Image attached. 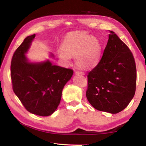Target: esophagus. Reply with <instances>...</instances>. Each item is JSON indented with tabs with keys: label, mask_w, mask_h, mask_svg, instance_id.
Listing matches in <instances>:
<instances>
[{
	"label": "esophagus",
	"mask_w": 146,
	"mask_h": 146,
	"mask_svg": "<svg viewBox=\"0 0 146 146\" xmlns=\"http://www.w3.org/2000/svg\"><path fill=\"white\" fill-rule=\"evenodd\" d=\"M75 74L76 75H85V73L82 72V71H75Z\"/></svg>",
	"instance_id": "obj_1"
}]
</instances>
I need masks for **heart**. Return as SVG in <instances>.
Listing matches in <instances>:
<instances>
[{"label":"heart","instance_id":"1","mask_svg":"<svg viewBox=\"0 0 146 146\" xmlns=\"http://www.w3.org/2000/svg\"><path fill=\"white\" fill-rule=\"evenodd\" d=\"M58 56L68 63L71 56H75V61L79 67L89 69L95 66L100 58L101 44L95 36L84 32L76 31L68 34L64 39Z\"/></svg>","mask_w":146,"mask_h":146}]
</instances>
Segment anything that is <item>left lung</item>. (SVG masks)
Masks as SVG:
<instances>
[{
    "mask_svg": "<svg viewBox=\"0 0 146 146\" xmlns=\"http://www.w3.org/2000/svg\"><path fill=\"white\" fill-rule=\"evenodd\" d=\"M110 32L102 58L88 73L86 97L96 110L115 114L134 97L137 69L129 48L115 32Z\"/></svg>",
    "mask_w": 146,
    "mask_h": 146,
    "instance_id": "1",
    "label": "left lung"
}]
</instances>
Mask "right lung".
Listing matches in <instances>:
<instances>
[{
    "label": "right lung",
    "instance_id": "right-lung-1",
    "mask_svg": "<svg viewBox=\"0 0 146 146\" xmlns=\"http://www.w3.org/2000/svg\"><path fill=\"white\" fill-rule=\"evenodd\" d=\"M35 37V34L27 36L15 51L11 62L12 88L27 111L47 117L57 108L64 86L73 71L53 65L49 60L29 62L25 54Z\"/></svg>",
    "mask_w": 146,
    "mask_h": 146
}]
</instances>
